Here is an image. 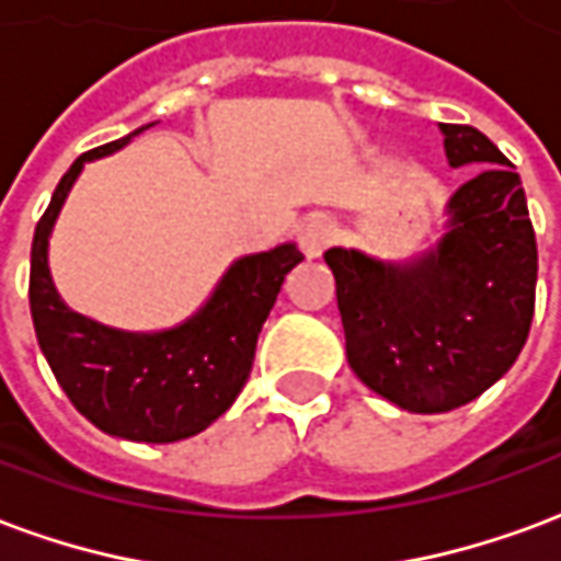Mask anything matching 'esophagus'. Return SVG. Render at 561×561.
Returning a JSON list of instances; mask_svg holds the SVG:
<instances>
[{"label": "esophagus", "instance_id": "obj_1", "mask_svg": "<svg viewBox=\"0 0 561 561\" xmlns=\"http://www.w3.org/2000/svg\"><path fill=\"white\" fill-rule=\"evenodd\" d=\"M331 239V224L325 215H308V218L298 224V244H301V251L308 260H317L322 251H325V244Z\"/></svg>", "mask_w": 561, "mask_h": 561}]
</instances>
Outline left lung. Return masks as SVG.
<instances>
[{
  "label": "left lung",
  "instance_id": "obj_1",
  "mask_svg": "<svg viewBox=\"0 0 561 561\" xmlns=\"http://www.w3.org/2000/svg\"><path fill=\"white\" fill-rule=\"evenodd\" d=\"M445 158L478 163L445 203V232L410 260L329 248L346 358L407 412H451L508 374L529 337L538 248L514 163L469 125H439Z\"/></svg>",
  "mask_w": 561,
  "mask_h": 561
}]
</instances>
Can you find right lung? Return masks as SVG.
<instances>
[{"label":"right lung","instance_id":"right-lung-1","mask_svg":"<svg viewBox=\"0 0 561 561\" xmlns=\"http://www.w3.org/2000/svg\"><path fill=\"white\" fill-rule=\"evenodd\" d=\"M151 125L85 151L62 175L32 239L28 308L41 353L77 412L110 436L161 445L203 433L236 403L284 277L305 256L286 241L232 260L203 308L173 329H113L68 308L50 275L56 218L85 163L125 149Z\"/></svg>","mask_w":561,"mask_h":561}]
</instances>
